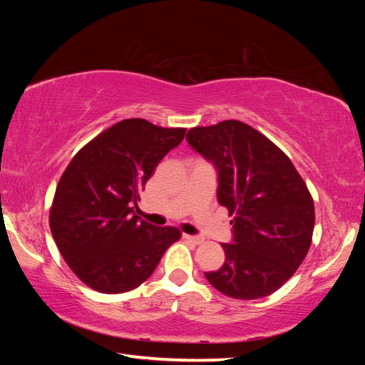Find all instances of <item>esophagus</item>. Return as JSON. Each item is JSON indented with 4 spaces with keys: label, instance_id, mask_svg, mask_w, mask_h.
I'll list each match as a JSON object with an SVG mask.
<instances>
[{
    "label": "esophagus",
    "instance_id": "1",
    "mask_svg": "<svg viewBox=\"0 0 365 365\" xmlns=\"http://www.w3.org/2000/svg\"><path fill=\"white\" fill-rule=\"evenodd\" d=\"M183 238L188 240V242H191V243H195V245H202V243H204V238H202V237H197V235L183 234Z\"/></svg>",
    "mask_w": 365,
    "mask_h": 365
}]
</instances>
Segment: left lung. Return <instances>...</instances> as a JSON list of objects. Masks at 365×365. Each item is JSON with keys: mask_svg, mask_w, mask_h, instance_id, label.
<instances>
[{"mask_svg": "<svg viewBox=\"0 0 365 365\" xmlns=\"http://www.w3.org/2000/svg\"><path fill=\"white\" fill-rule=\"evenodd\" d=\"M187 141L218 169V202L234 216L226 260L205 273L216 290L237 299L268 297L304 260L315 226L314 199L290 158L240 120L195 127Z\"/></svg>", "mask_w": 365, "mask_h": 365, "instance_id": "left-lung-1", "label": "left lung"}]
</instances>
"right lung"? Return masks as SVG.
Returning a JSON list of instances; mask_svg holds the SVG:
<instances>
[{
    "label": "right lung",
    "mask_w": 365,
    "mask_h": 365,
    "mask_svg": "<svg viewBox=\"0 0 365 365\" xmlns=\"http://www.w3.org/2000/svg\"><path fill=\"white\" fill-rule=\"evenodd\" d=\"M187 128L125 119L78 150L59 178L50 208L58 250L76 277L100 293H123L149 277L182 237L135 213L139 192Z\"/></svg>",
    "instance_id": "obj_1"
}]
</instances>
